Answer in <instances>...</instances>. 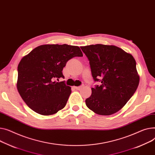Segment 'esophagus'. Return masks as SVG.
<instances>
[{
	"mask_svg": "<svg viewBox=\"0 0 155 155\" xmlns=\"http://www.w3.org/2000/svg\"><path fill=\"white\" fill-rule=\"evenodd\" d=\"M83 87V86H79V87H75V88L76 90H80L81 89V88Z\"/></svg>",
	"mask_w": 155,
	"mask_h": 155,
	"instance_id": "1",
	"label": "esophagus"
}]
</instances>
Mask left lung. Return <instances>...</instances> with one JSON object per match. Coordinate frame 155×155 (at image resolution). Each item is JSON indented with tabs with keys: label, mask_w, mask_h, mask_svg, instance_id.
<instances>
[{
	"label": "left lung",
	"mask_w": 155,
	"mask_h": 155,
	"mask_svg": "<svg viewBox=\"0 0 155 155\" xmlns=\"http://www.w3.org/2000/svg\"><path fill=\"white\" fill-rule=\"evenodd\" d=\"M80 48L89 60L93 78L101 84L91 88L86 105L100 115L114 114L125 105L138 87L140 76L135 58L115 45Z\"/></svg>",
	"instance_id": "left-lung-1"
}]
</instances>
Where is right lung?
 <instances>
[{
    "mask_svg": "<svg viewBox=\"0 0 155 155\" xmlns=\"http://www.w3.org/2000/svg\"><path fill=\"white\" fill-rule=\"evenodd\" d=\"M79 47L67 44L40 45L24 56L18 65L17 88L27 106L42 115L63 109L71 87L55 80L64 76V67L75 57H82Z\"/></svg>",
    "mask_w": 155,
    "mask_h": 155,
    "instance_id": "1",
    "label": "right lung"
}]
</instances>
